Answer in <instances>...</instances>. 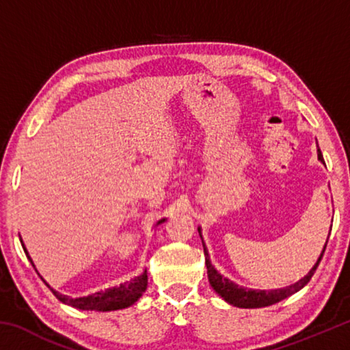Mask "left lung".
Masks as SVG:
<instances>
[{
  "mask_svg": "<svg viewBox=\"0 0 350 350\" xmlns=\"http://www.w3.org/2000/svg\"><path fill=\"white\" fill-rule=\"evenodd\" d=\"M318 157L321 159L323 156L319 154ZM198 230H199L200 239H202L200 228H198ZM202 245H204V253H205L206 273H208V281L211 284L213 290H215V292L221 296L222 299H225L228 304H232L234 307H241V309H259V307H267V306L280 303V301L288 298V296H292L293 293L298 292V290L303 288L306 284L312 280V276H313V273H315L317 267L319 265V262H321L323 254L325 252V245H327V241H325V245L323 248L321 254H319L317 264L310 269L309 273H307L304 278H301L298 282L292 284V286H287L284 288H275V290H253V288L238 286V284H234L233 281L227 280V278L222 276L211 265L208 250H206L204 241H202Z\"/></svg>",
  "mask_w": 350,
  "mask_h": 350,
  "instance_id": "left-lung-1",
  "label": "left lung"
}]
</instances>
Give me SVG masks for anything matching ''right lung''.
Listing matches in <instances>:
<instances>
[{
  "instance_id": "add662e5",
  "label": "right lung",
  "mask_w": 350,
  "mask_h": 350,
  "mask_svg": "<svg viewBox=\"0 0 350 350\" xmlns=\"http://www.w3.org/2000/svg\"><path fill=\"white\" fill-rule=\"evenodd\" d=\"M162 222H165V219H161V221H159L156 225L162 224ZM21 245H23V248H25L26 256L29 258L31 264L33 265L25 244H23V241H21ZM33 269H35V265H33ZM46 286L49 287V284H46ZM146 286H148V275H146V270H144V273L133 278L131 281L123 282V284H120V286L106 288V290H103V292H96L92 295L81 296V298H70V296H68V295L58 293L57 290H54L52 287H49V288H51V292L57 296V299H60L64 304L75 307V309L109 312V310L125 309V307L133 306L135 301H137L140 296L144 295V292L146 290Z\"/></svg>"
}]
</instances>
